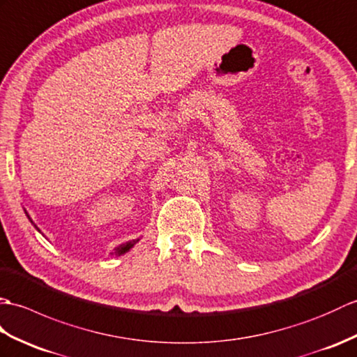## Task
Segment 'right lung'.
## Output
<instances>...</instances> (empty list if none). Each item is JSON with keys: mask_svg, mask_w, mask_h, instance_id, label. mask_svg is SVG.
<instances>
[{"mask_svg": "<svg viewBox=\"0 0 357 357\" xmlns=\"http://www.w3.org/2000/svg\"><path fill=\"white\" fill-rule=\"evenodd\" d=\"M35 227H36V226H35ZM36 229H38V227H36ZM38 231H39V229H38ZM137 241H139V240H132V241H128V243H125V244H121V245H119V248L114 249V255H123V253L128 252Z\"/></svg>", "mask_w": 357, "mask_h": 357, "instance_id": "add662e5", "label": "right lung"}]
</instances>
